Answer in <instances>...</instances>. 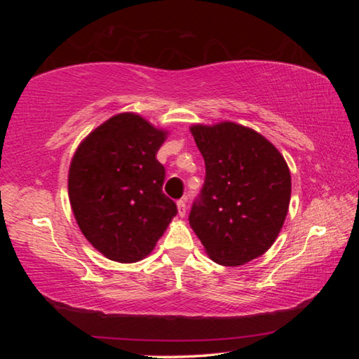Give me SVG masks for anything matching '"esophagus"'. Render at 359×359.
Returning a JSON list of instances; mask_svg holds the SVG:
<instances>
[{
    "mask_svg": "<svg viewBox=\"0 0 359 359\" xmlns=\"http://www.w3.org/2000/svg\"><path fill=\"white\" fill-rule=\"evenodd\" d=\"M177 210H179L180 217H185V214H187V199H180V201H177Z\"/></svg>",
    "mask_w": 359,
    "mask_h": 359,
    "instance_id": "obj_1",
    "label": "esophagus"
}]
</instances>
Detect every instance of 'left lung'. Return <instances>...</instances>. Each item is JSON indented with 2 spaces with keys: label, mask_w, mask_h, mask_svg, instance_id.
Masks as SVG:
<instances>
[{
  "label": "left lung",
  "mask_w": 359,
  "mask_h": 359,
  "mask_svg": "<svg viewBox=\"0 0 359 359\" xmlns=\"http://www.w3.org/2000/svg\"><path fill=\"white\" fill-rule=\"evenodd\" d=\"M205 180L190 226L212 261L242 266L269 250L288 214L291 174L274 144L234 121L191 125Z\"/></svg>",
  "instance_id": "left-lung-1"
}]
</instances>
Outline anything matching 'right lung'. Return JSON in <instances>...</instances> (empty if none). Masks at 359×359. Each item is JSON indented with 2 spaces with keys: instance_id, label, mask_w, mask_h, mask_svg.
Returning <instances> with one entry per match:
<instances>
[{
  "instance_id": "add662e5",
  "label": "right lung",
  "mask_w": 359,
  "mask_h": 359,
  "mask_svg": "<svg viewBox=\"0 0 359 359\" xmlns=\"http://www.w3.org/2000/svg\"><path fill=\"white\" fill-rule=\"evenodd\" d=\"M168 131L139 114H117L79 144L68 172L72 214L90 244L117 263L149 257L177 205L163 193L156 151Z\"/></svg>"
}]
</instances>
